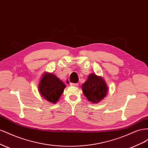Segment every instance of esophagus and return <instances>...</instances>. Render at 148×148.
<instances>
[{"instance_id": "esophagus-1", "label": "esophagus", "mask_w": 148, "mask_h": 148, "mask_svg": "<svg viewBox=\"0 0 148 148\" xmlns=\"http://www.w3.org/2000/svg\"><path fill=\"white\" fill-rule=\"evenodd\" d=\"M78 83H70V86H78Z\"/></svg>"}]
</instances>
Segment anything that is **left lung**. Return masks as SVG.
Listing matches in <instances>:
<instances>
[{
    "instance_id": "8db88e82",
    "label": "left lung",
    "mask_w": 148,
    "mask_h": 148,
    "mask_svg": "<svg viewBox=\"0 0 148 148\" xmlns=\"http://www.w3.org/2000/svg\"><path fill=\"white\" fill-rule=\"evenodd\" d=\"M82 90L88 100L95 104L106 96L108 88L102 77L91 73L88 76L87 81L82 84Z\"/></svg>"
}]
</instances>
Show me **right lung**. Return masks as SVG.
<instances>
[{
	"label": "right lung",
	"mask_w": 148,
	"mask_h": 148,
	"mask_svg": "<svg viewBox=\"0 0 148 148\" xmlns=\"http://www.w3.org/2000/svg\"><path fill=\"white\" fill-rule=\"evenodd\" d=\"M65 84L52 73H45L39 84V91L44 99L56 103L63 93Z\"/></svg>",
	"instance_id": "right-lung-1"
}]
</instances>
